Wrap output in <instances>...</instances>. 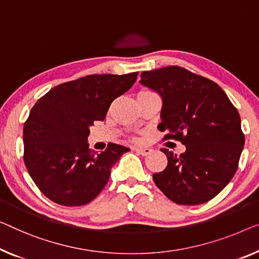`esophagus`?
Listing matches in <instances>:
<instances>
[{
	"label": "esophagus",
	"instance_id": "obj_1",
	"mask_svg": "<svg viewBox=\"0 0 259 259\" xmlns=\"http://www.w3.org/2000/svg\"><path fill=\"white\" fill-rule=\"evenodd\" d=\"M135 151L142 154V156H148V154L151 153L152 150L150 148H143V146H138V148H135Z\"/></svg>",
	"mask_w": 259,
	"mask_h": 259
}]
</instances>
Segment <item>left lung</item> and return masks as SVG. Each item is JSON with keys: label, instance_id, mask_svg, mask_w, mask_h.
<instances>
[{"label": "left lung", "instance_id": "obj_1", "mask_svg": "<svg viewBox=\"0 0 259 259\" xmlns=\"http://www.w3.org/2000/svg\"><path fill=\"white\" fill-rule=\"evenodd\" d=\"M140 82L163 100L160 131L186 151L167 157L164 171L152 176L157 187L178 204L209 201L225 188L238 167L244 145L241 117L214 81L179 66L144 71Z\"/></svg>", "mask_w": 259, "mask_h": 259}]
</instances>
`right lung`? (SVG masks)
I'll return each mask as SVG.
<instances>
[{"mask_svg":"<svg viewBox=\"0 0 259 259\" xmlns=\"http://www.w3.org/2000/svg\"><path fill=\"white\" fill-rule=\"evenodd\" d=\"M137 75L83 76L53 87L32 107L23 126V158L46 198L82 206L103 190L111 167L129 149L109 143L105 151H92L90 126L106 118L111 102L130 90Z\"/></svg>","mask_w":259,"mask_h":259,"instance_id":"right-lung-1","label":"right lung"}]
</instances>
